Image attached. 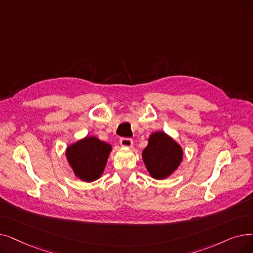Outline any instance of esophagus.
Listing matches in <instances>:
<instances>
[{
	"label": "esophagus",
	"instance_id": "1",
	"mask_svg": "<svg viewBox=\"0 0 253 253\" xmlns=\"http://www.w3.org/2000/svg\"><path fill=\"white\" fill-rule=\"evenodd\" d=\"M120 145L125 148H131L133 145V140L131 138H127V137H123L120 139Z\"/></svg>",
	"mask_w": 253,
	"mask_h": 253
}]
</instances>
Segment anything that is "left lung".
<instances>
[{
	"mask_svg": "<svg viewBox=\"0 0 253 253\" xmlns=\"http://www.w3.org/2000/svg\"><path fill=\"white\" fill-rule=\"evenodd\" d=\"M142 160L151 177L162 180L179 168L183 160V150L166 132L157 131L150 135L148 146L142 151Z\"/></svg>",
	"mask_w": 253,
	"mask_h": 253,
	"instance_id": "8db88e82",
	"label": "left lung"
}]
</instances>
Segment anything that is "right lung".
<instances>
[{
	"mask_svg": "<svg viewBox=\"0 0 253 253\" xmlns=\"http://www.w3.org/2000/svg\"><path fill=\"white\" fill-rule=\"evenodd\" d=\"M112 146L95 136H85L66 150L75 177L84 182H93L101 177Z\"/></svg>",
	"mask_w": 253,
	"mask_h": 253,
	"instance_id": "right-lung-1",
	"label": "right lung"
}]
</instances>
